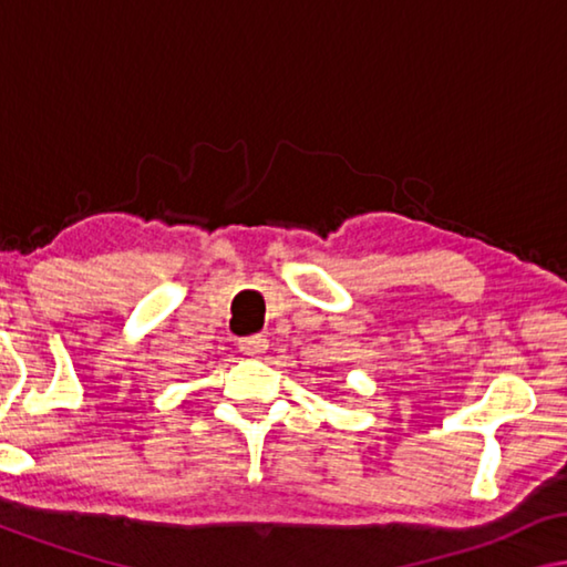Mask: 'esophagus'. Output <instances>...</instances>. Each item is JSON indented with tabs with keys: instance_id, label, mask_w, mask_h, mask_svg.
Segmentation results:
<instances>
[{
	"instance_id": "obj_1",
	"label": "esophagus",
	"mask_w": 567,
	"mask_h": 567,
	"mask_svg": "<svg viewBox=\"0 0 567 567\" xmlns=\"http://www.w3.org/2000/svg\"><path fill=\"white\" fill-rule=\"evenodd\" d=\"M270 348V342L265 338H247V340H239V352L247 354V358H260V354L267 352Z\"/></svg>"
}]
</instances>
